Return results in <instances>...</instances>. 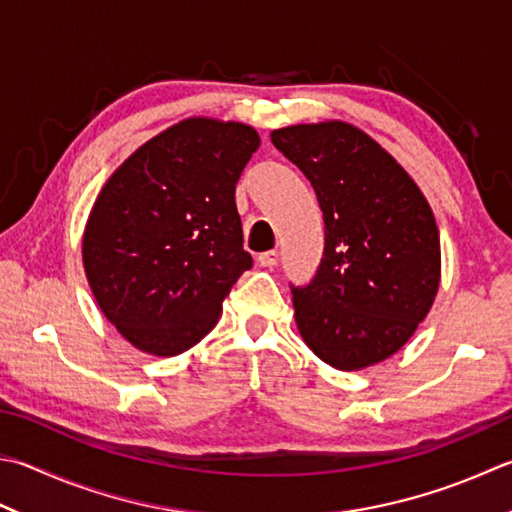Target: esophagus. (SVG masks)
Segmentation results:
<instances>
[{"mask_svg": "<svg viewBox=\"0 0 512 512\" xmlns=\"http://www.w3.org/2000/svg\"><path fill=\"white\" fill-rule=\"evenodd\" d=\"M258 263H260V267H276L278 252L276 249H269V252L258 254Z\"/></svg>", "mask_w": 512, "mask_h": 512, "instance_id": "34e87169", "label": "esophagus"}]
</instances>
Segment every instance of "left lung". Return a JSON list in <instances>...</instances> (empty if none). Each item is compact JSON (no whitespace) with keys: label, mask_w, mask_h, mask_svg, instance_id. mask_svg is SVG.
I'll return each mask as SVG.
<instances>
[{"label":"left lung","mask_w":512,"mask_h":512,"mask_svg":"<svg viewBox=\"0 0 512 512\" xmlns=\"http://www.w3.org/2000/svg\"><path fill=\"white\" fill-rule=\"evenodd\" d=\"M323 211L325 247L310 285L294 287L307 347L336 370L388 359L430 312L441 278L439 229L406 169L347 122L272 131Z\"/></svg>","instance_id":"left-lung-1"}]
</instances>
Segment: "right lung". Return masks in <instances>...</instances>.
I'll list each match as a JSON object with an SVG mask.
<instances>
[{"instance_id":"add662e5","label":"right lung","mask_w":512,"mask_h":512,"mask_svg":"<svg viewBox=\"0 0 512 512\" xmlns=\"http://www.w3.org/2000/svg\"><path fill=\"white\" fill-rule=\"evenodd\" d=\"M258 144L243 122L189 118L106 180L84 229V272L102 314L138 350L194 347L252 267L234 194Z\"/></svg>"}]
</instances>
